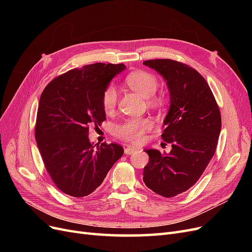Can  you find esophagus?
<instances>
[{
	"label": "esophagus",
	"mask_w": 252,
	"mask_h": 252,
	"mask_svg": "<svg viewBox=\"0 0 252 252\" xmlns=\"http://www.w3.org/2000/svg\"><path fill=\"white\" fill-rule=\"evenodd\" d=\"M136 150H139V149L136 148V147H130V146H127V147H125V149H124V152H125V155L129 156V155H132L133 152H135Z\"/></svg>",
	"instance_id": "1"
}]
</instances>
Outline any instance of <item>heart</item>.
<instances>
[{"mask_svg": "<svg viewBox=\"0 0 252 252\" xmlns=\"http://www.w3.org/2000/svg\"><path fill=\"white\" fill-rule=\"evenodd\" d=\"M125 83L129 88L138 93L142 97L147 98L152 106L158 107L161 105V98L155 95L158 86V82L155 75L146 71L136 70L127 74ZM117 101V89L112 85L106 87L102 96L104 110L106 112H111L116 108ZM152 125L154 123L149 118H128L114 126L113 134L118 139L136 144L143 140L144 134L150 130Z\"/></svg>", "mask_w": 252, "mask_h": 252, "instance_id": "1", "label": "heart"}]
</instances>
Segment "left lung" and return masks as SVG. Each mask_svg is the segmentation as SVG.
I'll return each mask as SVG.
<instances>
[{"instance_id": "8db88e82", "label": "left lung", "mask_w": 252, "mask_h": 252, "mask_svg": "<svg viewBox=\"0 0 252 252\" xmlns=\"http://www.w3.org/2000/svg\"><path fill=\"white\" fill-rule=\"evenodd\" d=\"M143 64L167 82L170 108L162 139L172 147L168 155L145 150L149 162L144 167L143 181L154 192L172 197L199 181L216 154L220 112L208 83L192 67L170 59L148 60Z\"/></svg>"}]
</instances>
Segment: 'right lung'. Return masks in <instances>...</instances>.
Wrapping results in <instances>:
<instances>
[{
  "label": "right lung",
  "instance_id": "obj_1",
  "mask_svg": "<svg viewBox=\"0 0 252 252\" xmlns=\"http://www.w3.org/2000/svg\"><path fill=\"white\" fill-rule=\"evenodd\" d=\"M124 64L94 63L53 79L40 97L35 140L48 174L61 191L83 197L100 186L123 156L119 144L89 142V126L106 120L104 90Z\"/></svg>",
  "mask_w": 252,
  "mask_h": 252
}]
</instances>
